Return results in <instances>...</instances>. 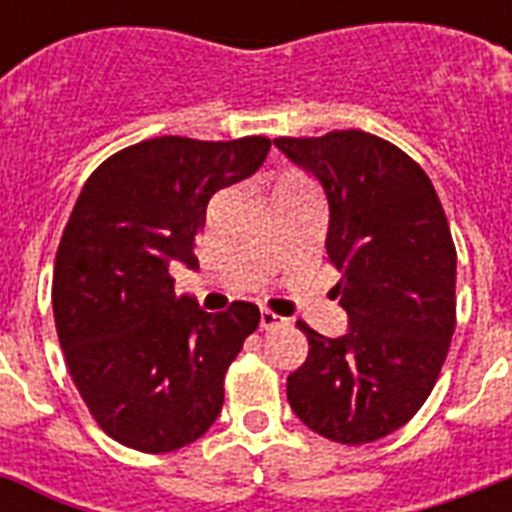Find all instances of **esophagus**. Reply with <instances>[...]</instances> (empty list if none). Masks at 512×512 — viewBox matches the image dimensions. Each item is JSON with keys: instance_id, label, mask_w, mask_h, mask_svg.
Listing matches in <instances>:
<instances>
[{"instance_id": "34e87169", "label": "esophagus", "mask_w": 512, "mask_h": 512, "mask_svg": "<svg viewBox=\"0 0 512 512\" xmlns=\"http://www.w3.org/2000/svg\"><path fill=\"white\" fill-rule=\"evenodd\" d=\"M284 324H287L284 316H276V313L268 311V308L260 311V329H276V327H284Z\"/></svg>"}]
</instances>
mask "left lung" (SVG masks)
Instances as JSON below:
<instances>
[{"label": "left lung", "instance_id": "8db88e82", "mask_svg": "<svg viewBox=\"0 0 512 512\" xmlns=\"http://www.w3.org/2000/svg\"><path fill=\"white\" fill-rule=\"evenodd\" d=\"M329 204L327 257L348 332L308 337L287 377L292 412L337 444H369L420 412L454 335L457 252L430 177L388 140L361 130L279 138Z\"/></svg>", "mask_w": 512, "mask_h": 512}]
</instances>
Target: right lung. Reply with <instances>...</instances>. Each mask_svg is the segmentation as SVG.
<instances>
[{
  "mask_svg": "<svg viewBox=\"0 0 512 512\" xmlns=\"http://www.w3.org/2000/svg\"><path fill=\"white\" fill-rule=\"evenodd\" d=\"M271 140L164 135L92 172L55 255L52 311L79 396L119 444H193L223 409V380L260 324L252 303L201 311L170 268L193 255L209 199L260 170Z\"/></svg>",
  "mask_w": 512,
  "mask_h": 512,
  "instance_id": "right-lung-1",
  "label": "right lung"
}]
</instances>
